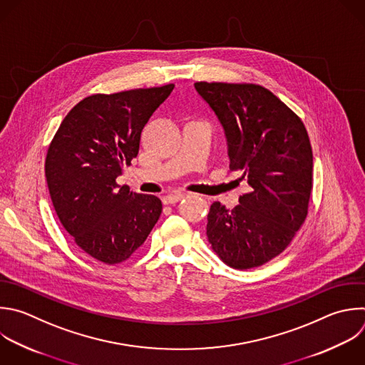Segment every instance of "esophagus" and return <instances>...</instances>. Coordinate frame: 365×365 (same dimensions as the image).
Segmentation results:
<instances>
[{
  "label": "esophagus",
  "mask_w": 365,
  "mask_h": 365,
  "mask_svg": "<svg viewBox=\"0 0 365 365\" xmlns=\"http://www.w3.org/2000/svg\"><path fill=\"white\" fill-rule=\"evenodd\" d=\"M185 196H187L186 192H179V193H172V195H168L163 200L166 205H173V203H178L180 199H183Z\"/></svg>",
  "instance_id": "1"
}]
</instances>
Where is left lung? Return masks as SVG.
<instances>
[{
  "label": "left lung",
  "instance_id": "1",
  "mask_svg": "<svg viewBox=\"0 0 365 365\" xmlns=\"http://www.w3.org/2000/svg\"><path fill=\"white\" fill-rule=\"evenodd\" d=\"M195 88L225 129L230 169L250 185L233 209L210 205L207 240L230 268L261 267L291 245L308 215L314 163L307 129L259 84L196 81Z\"/></svg>",
  "mask_w": 365,
  "mask_h": 365
}]
</instances>
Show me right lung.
Segmentation results:
<instances>
[{"instance_id": "add662e5", "label": "right lung", "mask_w": 365, "mask_h": 365, "mask_svg": "<svg viewBox=\"0 0 365 365\" xmlns=\"http://www.w3.org/2000/svg\"><path fill=\"white\" fill-rule=\"evenodd\" d=\"M175 84L96 93L64 117L46 158L54 210L74 244L106 265L128 261L160 217L162 202L115 179L139 153L140 135Z\"/></svg>"}]
</instances>
